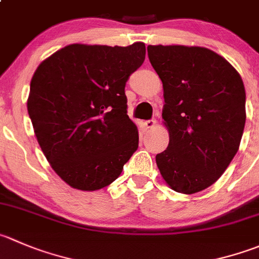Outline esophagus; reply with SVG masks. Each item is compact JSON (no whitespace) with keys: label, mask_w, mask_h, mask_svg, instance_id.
I'll return each instance as SVG.
<instances>
[{"label":"esophagus","mask_w":259,"mask_h":259,"mask_svg":"<svg viewBox=\"0 0 259 259\" xmlns=\"http://www.w3.org/2000/svg\"><path fill=\"white\" fill-rule=\"evenodd\" d=\"M144 125H145V127H147V129L152 130V129H154L155 125H157V120H155V119L148 120V121L144 122Z\"/></svg>","instance_id":"obj_1"}]
</instances>
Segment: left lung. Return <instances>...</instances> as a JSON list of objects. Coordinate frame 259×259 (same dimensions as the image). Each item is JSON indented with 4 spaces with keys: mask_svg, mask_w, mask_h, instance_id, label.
Returning a JSON list of instances; mask_svg holds the SVG:
<instances>
[{
    "mask_svg": "<svg viewBox=\"0 0 259 259\" xmlns=\"http://www.w3.org/2000/svg\"><path fill=\"white\" fill-rule=\"evenodd\" d=\"M163 83V124L169 144L155 157L176 192L196 193L219 180L239 149L245 125L242 77L207 48L148 45Z\"/></svg>",
    "mask_w": 259,
    "mask_h": 259,
    "instance_id": "left-lung-1",
    "label": "left lung"
}]
</instances>
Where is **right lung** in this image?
<instances>
[{"label":"right lung","mask_w":259,"mask_h":259,"mask_svg":"<svg viewBox=\"0 0 259 259\" xmlns=\"http://www.w3.org/2000/svg\"><path fill=\"white\" fill-rule=\"evenodd\" d=\"M144 59V42L71 44L35 71L29 116L48 162L71 187H106L138 149L139 135L127 116L125 84Z\"/></svg>","instance_id":"right-lung-1"}]
</instances>
